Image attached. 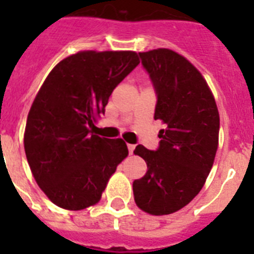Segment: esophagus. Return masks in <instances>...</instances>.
<instances>
[{"label": "esophagus", "instance_id": "obj_1", "mask_svg": "<svg viewBox=\"0 0 254 254\" xmlns=\"http://www.w3.org/2000/svg\"><path fill=\"white\" fill-rule=\"evenodd\" d=\"M134 149H135L134 145H131V143H129V145H127V150H129V154H133Z\"/></svg>", "mask_w": 254, "mask_h": 254}]
</instances>
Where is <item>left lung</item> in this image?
<instances>
[{
    "mask_svg": "<svg viewBox=\"0 0 254 254\" xmlns=\"http://www.w3.org/2000/svg\"><path fill=\"white\" fill-rule=\"evenodd\" d=\"M157 96L154 120H161L159 146L134 153L147 171L133 182L134 200L151 215H169L187 205L204 185L219 142L216 103L201 73L171 50L138 53Z\"/></svg>",
    "mask_w": 254,
    "mask_h": 254,
    "instance_id": "8db88e82",
    "label": "left lung"
}]
</instances>
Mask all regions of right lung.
<instances>
[{
    "label": "right lung",
    "mask_w": 254,
    "mask_h": 254,
    "mask_svg": "<svg viewBox=\"0 0 254 254\" xmlns=\"http://www.w3.org/2000/svg\"><path fill=\"white\" fill-rule=\"evenodd\" d=\"M139 64L133 51H80L58 63L27 116L25 151L35 181L58 207L96 204L127 155L123 139L92 134L112 92Z\"/></svg>",
    "instance_id": "add662e5"
}]
</instances>
